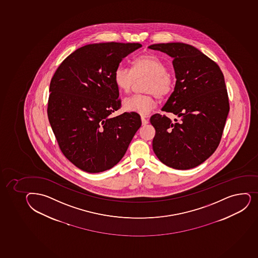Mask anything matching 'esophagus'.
<instances>
[{"label":"esophagus","mask_w":258,"mask_h":258,"mask_svg":"<svg viewBox=\"0 0 258 258\" xmlns=\"http://www.w3.org/2000/svg\"><path fill=\"white\" fill-rule=\"evenodd\" d=\"M141 122H142V125H146L149 122H148V119H146V117L141 116Z\"/></svg>","instance_id":"esophagus-1"}]
</instances>
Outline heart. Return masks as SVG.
I'll list each match as a JSON object with an SVG mask.
<instances>
[{
	"instance_id": "heart-1",
	"label": "heart",
	"mask_w": 258,
	"mask_h": 258,
	"mask_svg": "<svg viewBox=\"0 0 258 258\" xmlns=\"http://www.w3.org/2000/svg\"><path fill=\"white\" fill-rule=\"evenodd\" d=\"M147 77L145 91L148 94L136 95L125 100L124 109L127 112L147 115L157 106L156 96L164 98L173 91L174 82L166 64L154 55H145L134 60L132 70L119 66L115 70L114 82L125 93H128L136 78Z\"/></svg>"
}]
</instances>
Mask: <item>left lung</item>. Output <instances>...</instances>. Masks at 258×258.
I'll return each mask as SVG.
<instances>
[{
    "label": "left lung",
    "mask_w": 258,
    "mask_h": 258,
    "mask_svg": "<svg viewBox=\"0 0 258 258\" xmlns=\"http://www.w3.org/2000/svg\"><path fill=\"white\" fill-rule=\"evenodd\" d=\"M149 49L173 58L176 83L162 111L179 117L174 122L155 114L152 148L165 165L178 170L197 167L218 148L229 112L225 81L215 61L185 43H161Z\"/></svg>",
    "instance_id": "left-lung-1"
}]
</instances>
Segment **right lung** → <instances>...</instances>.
<instances>
[{
  "label": "right lung",
  "instance_id": "obj_1",
  "mask_svg": "<svg viewBox=\"0 0 258 258\" xmlns=\"http://www.w3.org/2000/svg\"><path fill=\"white\" fill-rule=\"evenodd\" d=\"M139 43H96L79 48L56 69L50 84L49 122L61 152L87 173L117 164L141 126L136 112L111 117L121 106L114 82L122 59Z\"/></svg>",
  "mask_w": 258,
  "mask_h": 258
}]
</instances>
